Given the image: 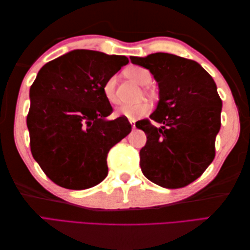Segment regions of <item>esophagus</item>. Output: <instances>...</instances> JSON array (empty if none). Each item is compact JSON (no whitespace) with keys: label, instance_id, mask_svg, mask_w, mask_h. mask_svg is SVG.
Segmentation results:
<instances>
[{"label":"esophagus","instance_id":"1","mask_svg":"<svg viewBox=\"0 0 250 250\" xmlns=\"http://www.w3.org/2000/svg\"><path fill=\"white\" fill-rule=\"evenodd\" d=\"M130 124L132 125V129H135V121L134 120H130Z\"/></svg>","mask_w":250,"mask_h":250}]
</instances>
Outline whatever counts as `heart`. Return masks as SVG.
<instances>
[{
    "instance_id": "b5f03b06",
    "label": "heart",
    "mask_w": 250,
    "mask_h": 250,
    "mask_svg": "<svg viewBox=\"0 0 250 250\" xmlns=\"http://www.w3.org/2000/svg\"><path fill=\"white\" fill-rule=\"evenodd\" d=\"M125 75L131 81L141 84V86H146L149 83L152 79L150 72L145 67L142 66H130L125 70ZM103 94L107 102L110 104H118V98L116 94V78L111 76L107 78L103 83ZM150 111V105L147 102H140L132 105H125L117 110V114L120 116L126 117L131 120L141 118V117L147 115Z\"/></svg>"
}]
</instances>
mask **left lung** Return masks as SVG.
<instances>
[{
	"mask_svg": "<svg viewBox=\"0 0 250 250\" xmlns=\"http://www.w3.org/2000/svg\"><path fill=\"white\" fill-rule=\"evenodd\" d=\"M130 59L150 71L160 94L150 119L161 124V128L149 119L135 125L147 136L140 151L142 172L160 187H186L215 158L222 107L216 83L198 62L186 58L157 52Z\"/></svg>",
	"mask_w": 250,
	"mask_h": 250,
	"instance_id": "1",
	"label": "left lung"
}]
</instances>
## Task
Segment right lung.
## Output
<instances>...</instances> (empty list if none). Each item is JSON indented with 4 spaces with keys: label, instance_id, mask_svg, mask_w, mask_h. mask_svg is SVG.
I'll list each match as a JSON object with an SVG mask.
<instances>
[{
    "label": "right lung",
    "instance_id": "1",
    "mask_svg": "<svg viewBox=\"0 0 250 250\" xmlns=\"http://www.w3.org/2000/svg\"><path fill=\"white\" fill-rule=\"evenodd\" d=\"M129 63L125 56L77 49L41 68L30 88L26 125L32 156L60 187L83 190L107 176V153L131 132L113 108L103 83Z\"/></svg>",
    "mask_w": 250,
    "mask_h": 250
}]
</instances>
